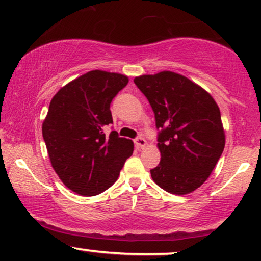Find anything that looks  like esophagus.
Wrapping results in <instances>:
<instances>
[{
	"mask_svg": "<svg viewBox=\"0 0 261 261\" xmlns=\"http://www.w3.org/2000/svg\"><path fill=\"white\" fill-rule=\"evenodd\" d=\"M134 144L137 146V148H142L146 146V140L142 137H138L134 139Z\"/></svg>",
	"mask_w": 261,
	"mask_h": 261,
	"instance_id": "34e87169",
	"label": "esophagus"
}]
</instances>
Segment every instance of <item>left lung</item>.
Instances as JSON below:
<instances>
[{
  "mask_svg": "<svg viewBox=\"0 0 261 261\" xmlns=\"http://www.w3.org/2000/svg\"><path fill=\"white\" fill-rule=\"evenodd\" d=\"M159 129V165L152 179L174 195L190 194L208 179L224 148L221 113L214 98L181 74L163 71L135 77Z\"/></svg>",
  "mask_w": 261,
  "mask_h": 261,
  "instance_id": "8db88e82",
  "label": "left lung"
}]
</instances>
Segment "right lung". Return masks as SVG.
I'll list each match as a JSON object with an SVG mask.
<instances>
[{
	"label": "right lung",
	"mask_w": 261,
	"mask_h": 261,
	"mask_svg": "<svg viewBox=\"0 0 261 261\" xmlns=\"http://www.w3.org/2000/svg\"><path fill=\"white\" fill-rule=\"evenodd\" d=\"M128 77L94 70L70 82L53 96L42 123L52 167L70 190L95 196L112 187L133 141L105 128L113 123L110 103Z\"/></svg>",
	"instance_id": "1"
}]
</instances>
